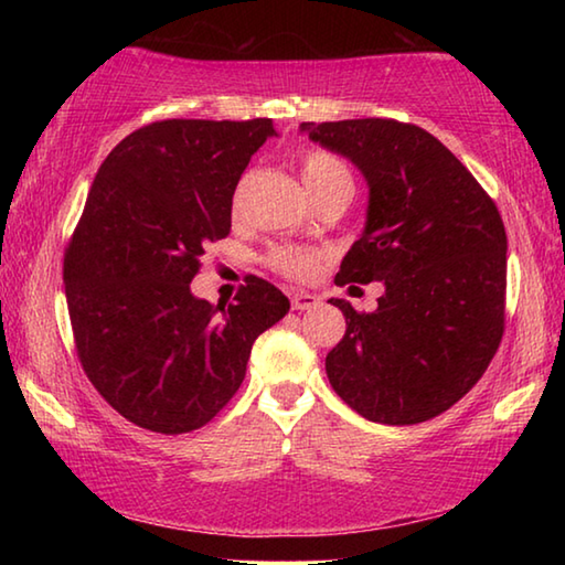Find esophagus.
<instances>
[{
    "label": "esophagus",
    "instance_id": "obj_1",
    "mask_svg": "<svg viewBox=\"0 0 565 565\" xmlns=\"http://www.w3.org/2000/svg\"><path fill=\"white\" fill-rule=\"evenodd\" d=\"M319 303H321V299L317 294H309V291L291 294V306L296 311H311V309H317Z\"/></svg>",
    "mask_w": 565,
    "mask_h": 565
}]
</instances>
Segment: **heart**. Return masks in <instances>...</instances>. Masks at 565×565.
<instances>
[{"instance_id":"heart-1","label":"heart","mask_w":565,"mask_h":565,"mask_svg":"<svg viewBox=\"0 0 565 565\" xmlns=\"http://www.w3.org/2000/svg\"><path fill=\"white\" fill-rule=\"evenodd\" d=\"M301 177L306 189L317 194L323 186L333 184L337 179H351L347 167L323 151H306L301 157ZM271 269H276L289 279H309L319 269V256L303 248H274L269 256Z\"/></svg>"}]
</instances>
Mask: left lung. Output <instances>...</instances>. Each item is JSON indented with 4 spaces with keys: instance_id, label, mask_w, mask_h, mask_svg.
I'll return each instance as SVG.
<instances>
[{
    "instance_id": "1",
    "label": "left lung",
    "mask_w": 565,
    "mask_h": 565,
    "mask_svg": "<svg viewBox=\"0 0 565 565\" xmlns=\"http://www.w3.org/2000/svg\"><path fill=\"white\" fill-rule=\"evenodd\" d=\"M369 184L366 226L339 286L384 281L379 309L331 299L347 333L327 376L363 418L428 420L476 386L503 337L505 228L493 199L434 134L396 119L303 121Z\"/></svg>"
}]
</instances>
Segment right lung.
<instances>
[{
  "mask_svg": "<svg viewBox=\"0 0 565 565\" xmlns=\"http://www.w3.org/2000/svg\"><path fill=\"white\" fill-rule=\"evenodd\" d=\"M271 119H164L104 159L64 252L76 356L119 414L157 434L206 426L242 386L254 341L289 311L246 276L234 303L191 294L209 242L232 232V199Z\"/></svg>",
  "mask_w": 565,
  "mask_h": 565,
  "instance_id": "obj_1",
  "label": "right lung"
}]
</instances>
